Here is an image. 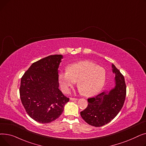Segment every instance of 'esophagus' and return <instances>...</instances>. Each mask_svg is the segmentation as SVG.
I'll return each instance as SVG.
<instances>
[{
	"label": "esophagus",
	"mask_w": 146,
	"mask_h": 146,
	"mask_svg": "<svg viewBox=\"0 0 146 146\" xmlns=\"http://www.w3.org/2000/svg\"><path fill=\"white\" fill-rule=\"evenodd\" d=\"M70 101H77L78 100L77 98H70Z\"/></svg>",
	"instance_id": "obj_1"
}]
</instances>
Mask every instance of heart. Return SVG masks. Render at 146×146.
Masks as SVG:
<instances>
[{
	"instance_id": "heart-1",
	"label": "heart",
	"mask_w": 146,
	"mask_h": 146,
	"mask_svg": "<svg viewBox=\"0 0 146 146\" xmlns=\"http://www.w3.org/2000/svg\"><path fill=\"white\" fill-rule=\"evenodd\" d=\"M106 78L104 68L91 61H83L68 66L67 71L60 72L58 82L64 92L78 82L80 92L85 96H91L102 90Z\"/></svg>"
}]
</instances>
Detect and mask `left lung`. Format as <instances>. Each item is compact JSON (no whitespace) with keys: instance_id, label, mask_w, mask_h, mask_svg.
<instances>
[{"instance_id":"1","label":"left lung","mask_w":146,"mask_h":146,"mask_svg":"<svg viewBox=\"0 0 146 146\" xmlns=\"http://www.w3.org/2000/svg\"><path fill=\"white\" fill-rule=\"evenodd\" d=\"M112 72L115 74V86L95 97L88 99L87 108L80 112L82 118L90 125L102 127L109 123L122 109L126 96V85L124 76L112 64Z\"/></svg>"}]
</instances>
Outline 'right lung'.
Here are the masks:
<instances>
[{
    "label": "right lung",
    "instance_id": "1",
    "mask_svg": "<svg viewBox=\"0 0 146 146\" xmlns=\"http://www.w3.org/2000/svg\"><path fill=\"white\" fill-rule=\"evenodd\" d=\"M62 58V55L56 54L38 60L21 78L22 104L29 116L40 123L56 120L69 101L58 89V67Z\"/></svg>",
    "mask_w": 146,
    "mask_h": 146
}]
</instances>
